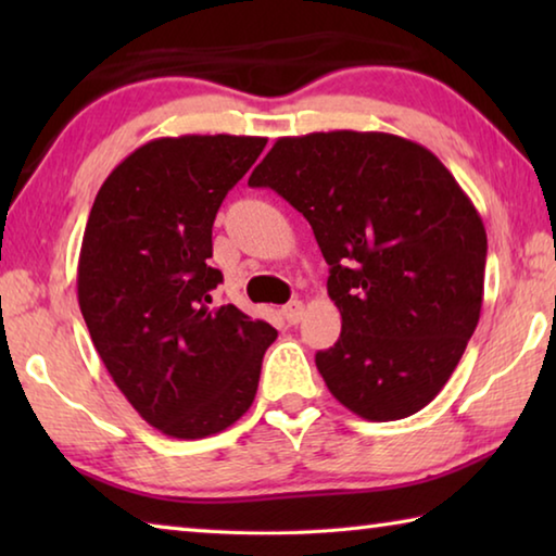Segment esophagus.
I'll use <instances>...</instances> for the list:
<instances>
[{
    "label": "esophagus",
    "mask_w": 556,
    "mask_h": 556,
    "mask_svg": "<svg viewBox=\"0 0 556 556\" xmlns=\"http://www.w3.org/2000/svg\"><path fill=\"white\" fill-rule=\"evenodd\" d=\"M281 316L287 318V324H291V326H296L301 318H304V301H299V299H291L289 304L281 308Z\"/></svg>",
    "instance_id": "obj_1"
}]
</instances>
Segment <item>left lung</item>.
Returning a JSON list of instances; mask_svg holds the SVG:
<instances>
[{"label": "left lung", "instance_id": "left-lung-1", "mask_svg": "<svg viewBox=\"0 0 556 556\" xmlns=\"http://www.w3.org/2000/svg\"><path fill=\"white\" fill-rule=\"evenodd\" d=\"M304 215L328 262L341 338L316 353L333 397L394 421L437 397L473 336L488 238L427 147L384 131L281 137L252 172Z\"/></svg>", "mask_w": 556, "mask_h": 556}]
</instances>
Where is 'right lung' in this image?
I'll list each match as a JSON object with an SVG mask.
<instances>
[{
  "label": "right lung",
  "instance_id": "add662e5",
  "mask_svg": "<svg viewBox=\"0 0 556 556\" xmlns=\"http://www.w3.org/2000/svg\"><path fill=\"white\" fill-rule=\"evenodd\" d=\"M265 137L184 135L135 149L92 203L78 304L110 378L139 417L174 439L235 425L277 338L238 306H213V220Z\"/></svg>",
  "mask_w": 556,
  "mask_h": 556
}]
</instances>
